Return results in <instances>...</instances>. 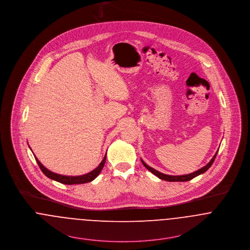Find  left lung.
<instances>
[{
  "label": "left lung",
  "instance_id": "8db88e82",
  "mask_svg": "<svg viewBox=\"0 0 250 250\" xmlns=\"http://www.w3.org/2000/svg\"><path fill=\"white\" fill-rule=\"evenodd\" d=\"M217 153H218V151L215 153V155L212 157V159L210 160V162H208L207 165H205L204 167H202L201 169H199V170H197V171H195V172H193V173H191V174H189V175H183V176H169V175H165V174H162L161 172H159V171H157V170H155L154 168H152V167H150V166H148L146 162H144L143 160H141L142 162H143V164L145 165V167L148 169L152 174H154L155 176H158L159 178H161V179H163V180H166V181H171V182H174V181H189V180H191L192 179L193 177H195V176H199V175H201V174H203V173H205L206 171L212 165V163L214 162V160H215V158H216V155H217Z\"/></svg>",
  "mask_w": 250,
  "mask_h": 250
}]
</instances>
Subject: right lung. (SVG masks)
I'll return each instance as SVG.
<instances>
[{
	"instance_id": "add662e5",
	"label": "right lung",
	"mask_w": 250,
	"mask_h": 250,
	"mask_svg": "<svg viewBox=\"0 0 250 250\" xmlns=\"http://www.w3.org/2000/svg\"><path fill=\"white\" fill-rule=\"evenodd\" d=\"M36 161L38 162L41 170L42 171V173L44 174L45 176L53 180H56L58 182L60 183H63V184H67V185H73V184H83V183H87V182H90L92 181L94 178H96L98 175L101 173L102 169H103L104 165V162H105V159H106V154L105 156L104 157L103 161L101 162V163L98 165V167H96L93 171L89 172L86 175H82V176H63V175H59V174H56V173H53L51 172L50 170H48L47 168H45L44 166L40 162V161L37 159V157H35Z\"/></svg>"
}]
</instances>
